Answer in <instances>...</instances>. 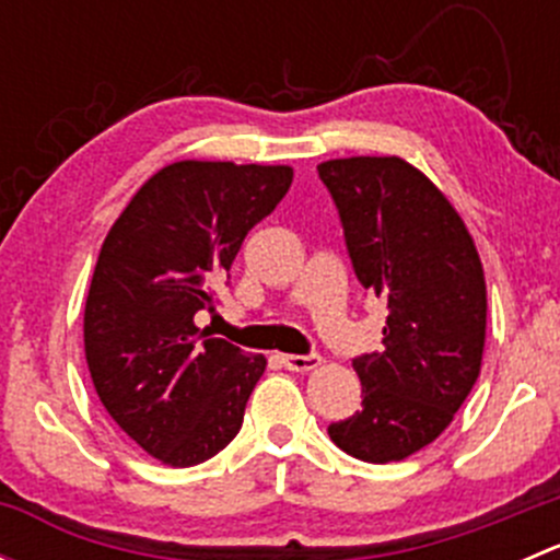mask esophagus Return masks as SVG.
<instances>
[{
    "mask_svg": "<svg viewBox=\"0 0 560 560\" xmlns=\"http://www.w3.org/2000/svg\"><path fill=\"white\" fill-rule=\"evenodd\" d=\"M322 363V358L316 352L308 354H281V365L290 371H314Z\"/></svg>",
    "mask_w": 560,
    "mask_h": 560,
    "instance_id": "obj_1",
    "label": "esophagus"
}]
</instances>
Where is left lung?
Returning <instances> with one entry per match:
<instances>
[{
	"label": "left lung",
	"mask_w": 560,
	"mask_h": 560,
	"mask_svg": "<svg viewBox=\"0 0 560 560\" xmlns=\"http://www.w3.org/2000/svg\"><path fill=\"white\" fill-rule=\"evenodd\" d=\"M360 284L387 303L382 349L352 360L363 409L327 433L365 463L404 460L453 422L485 349L488 292L477 246L447 197L398 156L319 167Z\"/></svg>",
	"instance_id": "8db88e82"
}]
</instances>
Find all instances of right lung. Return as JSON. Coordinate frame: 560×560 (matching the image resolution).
<instances>
[{"instance_id": "obj_1", "label": "right lung", "mask_w": 560, "mask_h": 560, "mask_svg": "<svg viewBox=\"0 0 560 560\" xmlns=\"http://www.w3.org/2000/svg\"><path fill=\"white\" fill-rule=\"evenodd\" d=\"M290 184L284 165L175 162L140 186L100 248L83 314L89 374L116 425L167 466L208 460L244 425L265 358L211 338L195 314L213 312V284Z\"/></svg>"}]
</instances>
